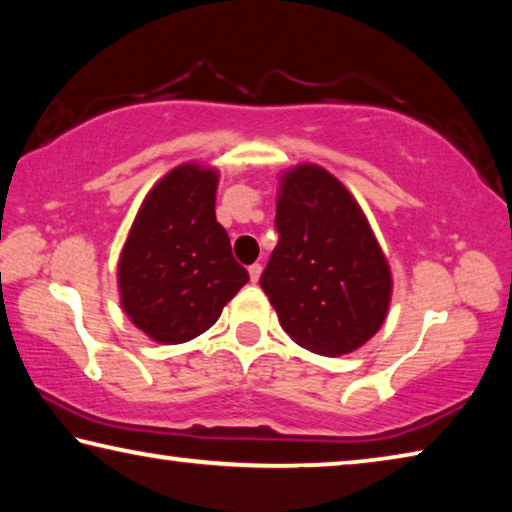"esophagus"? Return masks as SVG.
I'll list each match as a JSON object with an SVG mask.
<instances>
[{
    "instance_id": "esophagus-1",
    "label": "esophagus",
    "mask_w": 512,
    "mask_h": 512,
    "mask_svg": "<svg viewBox=\"0 0 512 512\" xmlns=\"http://www.w3.org/2000/svg\"><path fill=\"white\" fill-rule=\"evenodd\" d=\"M248 273H250V280H253V282H257L259 280V275H262V264H250L248 266Z\"/></svg>"
}]
</instances>
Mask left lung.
Returning a JSON list of instances; mask_svg holds the SVG:
<instances>
[{
	"mask_svg": "<svg viewBox=\"0 0 512 512\" xmlns=\"http://www.w3.org/2000/svg\"><path fill=\"white\" fill-rule=\"evenodd\" d=\"M275 230L259 284L284 332L325 357L357 350L391 302V271L357 201L332 173L302 164L282 180Z\"/></svg>",
	"mask_w": 512,
	"mask_h": 512,
	"instance_id": "left-lung-1",
	"label": "left lung"
}]
</instances>
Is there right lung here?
Segmentation results:
<instances>
[{
  "instance_id": "1",
  "label": "right lung",
  "mask_w": 512,
  "mask_h": 512,
  "mask_svg": "<svg viewBox=\"0 0 512 512\" xmlns=\"http://www.w3.org/2000/svg\"><path fill=\"white\" fill-rule=\"evenodd\" d=\"M214 194V171L196 164L173 169L146 196L121 250V305L160 343L203 334L248 282L216 221Z\"/></svg>"
}]
</instances>
